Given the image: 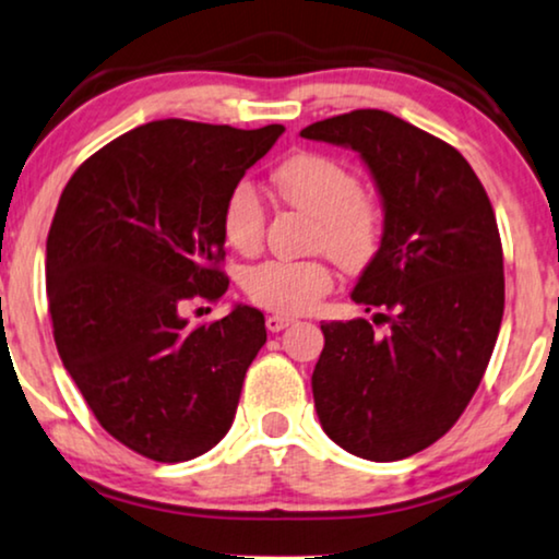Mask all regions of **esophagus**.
<instances>
[{
	"label": "esophagus",
	"instance_id": "1",
	"mask_svg": "<svg viewBox=\"0 0 559 559\" xmlns=\"http://www.w3.org/2000/svg\"><path fill=\"white\" fill-rule=\"evenodd\" d=\"M289 323H293V318H287V316H270V318H266V329H270L272 333H280L282 329H287Z\"/></svg>",
	"mask_w": 559,
	"mask_h": 559
}]
</instances>
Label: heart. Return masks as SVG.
I'll list each match as a JSON object with an SVG mask.
<instances>
[{"label":"heart","mask_w":559,"mask_h":559,"mask_svg":"<svg viewBox=\"0 0 559 559\" xmlns=\"http://www.w3.org/2000/svg\"><path fill=\"white\" fill-rule=\"evenodd\" d=\"M274 185L282 198L316 217L313 241L344 264H359L372 257L380 241V213L361 194V185L349 166L336 158L302 151L274 169ZM264 205L257 187L238 182L223 202L221 228L230 249L251 253L264 236ZM246 295L259 308L282 316L310 313L333 289V270L321 259L308 262H262L243 274Z\"/></svg>","instance_id":"obj_1"}]
</instances>
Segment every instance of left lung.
Instances as JSON below:
<instances>
[{
  "instance_id": "1",
  "label": "left lung",
  "mask_w": 559,
  "mask_h": 559,
  "mask_svg": "<svg viewBox=\"0 0 559 559\" xmlns=\"http://www.w3.org/2000/svg\"><path fill=\"white\" fill-rule=\"evenodd\" d=\"M357 151L382 200V238L352 300L374 310L323 323L313 401L323 431L372 462L411 456L456 424L503 318V249L492 205L460 151L385 110L300 130Z\"/></svg>"
}]
</instances>
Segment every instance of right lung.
<instances>
[{
	"mask_svg": "<svg viewBox=\"0 0 559 559\" xmlns=\"http://www.w3.org/2000/svg\"><path fill=\"white\" fill-rule=\"evenodd\" d=\"M282 133L146 122L86 158L58 200L46 243L58 354L103 429L148 460H194L234 424L264 316L234 306L192 329L182 308L226 295L223 202Z\"/></svg>",
	"mask_w": 559,
	"mask_h": 559,
	"instance_id": "right-lung-1",
	"label": "right lung"
}]
</instances>
